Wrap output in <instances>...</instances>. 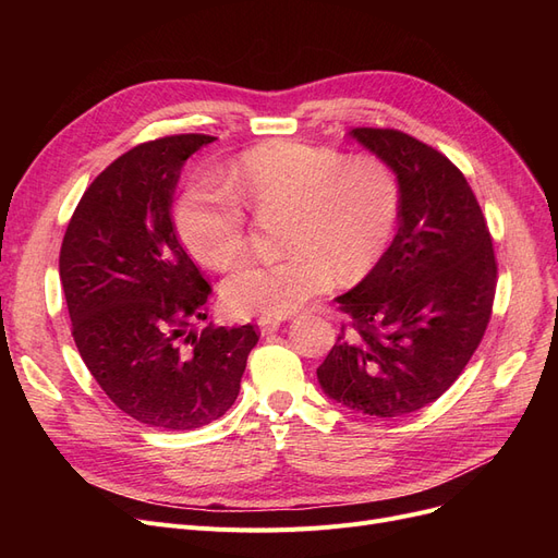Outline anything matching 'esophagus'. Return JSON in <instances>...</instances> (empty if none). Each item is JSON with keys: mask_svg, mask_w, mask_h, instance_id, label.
Returning a JSON list of instances; mask_svg holds the SVG:
<instances>
[{"mask_svg": "<svg viewBox=\"0 0 558 558\" xmlns=\"http://www.w3.org/2000/svg\"><path fill=\"white\" fill-rule=\"evenodd\" d=\"M281 326V318H258V328L263 335H272Z\"/></svg>", "mask_w": 558, "mask_h": 558, "instance_id": "34e87169", "label": "esophagus"}]
</instances>
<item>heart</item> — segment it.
Returning a JSON list of instances; mask_svg holds the SVG:
<instances>
[{
    "label": "heart",
    "instance_id": "b5f03b06",
    "mask_svg": "<svg viewBox=\"0 0 558 558\" xmlns=\"http://www.w3.org/2000/svg\"><path fill=\"white\" fill-rule=\"evenodd\" d=\"M228 187L199 181L177 205L179 240L209 269L238 263L248 242L245 205L256 216L283 214L275 263L248 260L226 279L221 298L234 316H289L335 277L356 283L391 248L402 214V189L379 156H347L330 146L267 142L232 165Z\"/></svg>",
    "mask_w": 558,
    "mask_h": 558
}]
</instances>
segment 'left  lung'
<instances>
[{"label": "left lung", "mask_w": 558, "mask_h": 558, "mask_svg": "<svg viewBox=\"0 0 558 558\" xmlns=\"http://www.w3.org/2000/svg\"><path fill=\"white\" fill-rule=\"evenodd\" d=\"M349 134L393 167L402 214L375 272L335 298L351 324L316 377L347 410L398 418L463 373L492 318L498 265L480 202L447 156L391 128Z\"/></svg>", "instance_id": "left-lung-1"}]
</instances>
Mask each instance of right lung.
Masks as SVG:
<instances>
[{"instance_id": "obj_1", "label": "right lung", "mask_w": 558, "mask_h": 558, "mask_svg": "<svg viewBox=\"0 0 558 558\" xmlns=\"http://www.w3.org/2000/svg\"><path fill=\"white\" fill-rule=\"evenodd\" d=\"M209 134L130 148L83 193L60 248V281L83 363L118 410L162 430L223 416L258 332L251 324L193 332L211 286L177 240L181 167Z\"/></svg>"}]
</instances>
